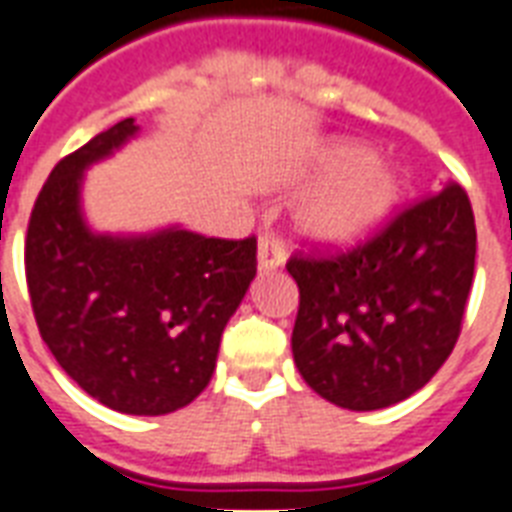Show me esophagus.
Instances as JSON below:
<instances>
[{
    "mask_svg": "<svg viewBox=\"0 0 512 512\" xmlns=\"http://www.w3.org/2000/svg\"><path fill=\"white\" fill-rule=\"evenodd\" d=\"M284 241L276 236V233H263L260 236V247H257V260H260V268L263 271H271V268H279L284 263Z\"/></svg>",
    "mask_w": 512,
    "mask_h": 512,
    "instance_id": "1",
    "label": "esophagus"
}]
</instances>
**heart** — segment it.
Returning <instances> with one entry per match:
<instances>
[{"instance_id": "obj_1", "label": "heart", "mask_w": 512, "mask_h": 512, "mask_svg": "<svg viewBox=\"0 0 512 512\" xmlns=\"http://www.w3.org/2000/svg\"><path fill=\"white\" fill-rule=\"evenodd\" d=\"M332 180L313 193L305 204V228L332 244H350L372 233L401 199V177L382 159L366 156L353 143H335L319 159Z\"/></svg>"}]
</instances>
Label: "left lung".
Returning <instances> with one entry per match:
<instances>
[{"mask_svg": "<svg viewBox=\"0 0 512 512\" xmlns=\"http://www.w3.org/2000/svg\"><path fill=\"white\" fill-rule=\"evenodd\" d=\"M476 268V217L449 183L345 249H295L292 353L321 398L353 412L398 404L457 345Z\"/></svg>", "mask_w": 512, "mask_h": 512, "instance_id": "1", "label": "left lung"}]
</instances>
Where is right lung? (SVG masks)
<instances>
[{
	"instance_id": "right-lung-1",
	"label": "right lung",
	"mask_w": 512,
	"mask_h": 512,
	"mask_svg": "<svg viewBox=\"0 0 512 512\" xmlns=\"http://www.w3.org/2000/svg\"><path fill=\"white\" fill-rule=\"evenodd\" d=\"M135 130L124 119L55 164L28 220L26 284L39 335L79 388L116 412L170 414L215 372L225 324L257 273V239L87 231L82 170Z\"/></svg>"
}]
</instances>
